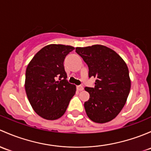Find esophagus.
I'll return each mask as SVG.
<instances>
[{
  "label": "esophagus",
  "mask_w": 151,
  "mask_h": 151,
  "mask_svg": "<svg viewBox=\"0 0 151 151\" xmlns=\"http://www.w3.org/2000/svg\"><path fill=\"white\" fill-rule=\"evenodd\" d=\"M76 88H77V90H78V91H83V86H81V85H78V86H76Z\"/></svg>",
  "instance_id": "esophagus-1"
}]
</instances>
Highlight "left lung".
I'll list each match as a JSON object with an SVG mask.
<instances>
[{"mask_svg": "<svg viewBox=\"0 0 151 151\" xmlns=\"http://www.w3.org/2000/svg\"><path fill=\"white\" fill-rule=\"evenodd\" d=\"M76 52L88 68V77L94 78V87H85L90 94L84 102L88 117L103 124L118 116L126 103L131 88L127 65L116 52L102 45L77 47Z\"/></svg>", "mask_w": 151, "mask_h": 151, "instance_id": "8db88e82", "label": "left lung"}]
</instances>
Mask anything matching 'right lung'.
<instances>
[{
	"label": "right lung",
	"mask_w": 151,
	"mask_h": 151,
	"mask_svg": "<svg viewBox=\"0 0 151 151\" xmlns=\"http://www.w3.org/2000/svg\"><path fill=\"white\" fill-rule=\"evenodd\" d=\"M75 48L50 44L41 49L27 65L25 91L35 113L47 120L63 116L76 87L67 80L64 68L66 56Z\"/></svg>",
	"instance_id": "add662e5"
}]
</instances>
